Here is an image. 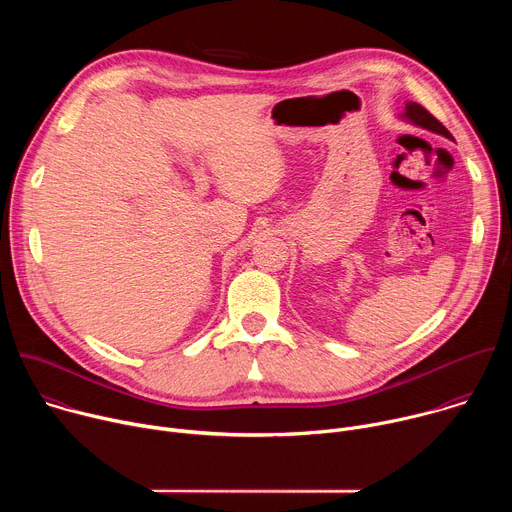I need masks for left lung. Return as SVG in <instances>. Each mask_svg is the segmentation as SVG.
I'll list each match as a JSON object with an SVG mask.
<instances>
[{
  "label": "left lung",
  "mask_w": 512,
  "mask_h": 512,
  "mask_svg": "<svg viewBox=\"0 0 512 512\" xmlns=\"http://www.w3.org/2000/svg\"><path fill=\"white\" fill-rule=\"evenodd\" d=\"M401 117L407 119L409 123L417 125V127H423V129H427V131H433V133H437V135H444V137L452 139V133H450L440 121H437L425 107H421L419 103L409 101V103L405 105V111L401 113Z\"/></svg>",
  "instance_id": "1"
}]
</instances>
